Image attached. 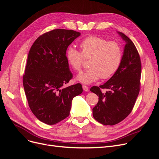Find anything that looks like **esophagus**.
Masks as SVG:
<instances>
[{"instance_id":"1","label":"esophagus","mask_w":159,"mask_h":159,"mask_svg":"<svg viewBox=\"0 0 159 159\" xmlns=\"http://www.w3.org/2000/svg\"><path fill=\"white\" fill-rule=\"evenodd\" d=\"M82 88H83V89H84L85 91H89V88L88 87L87 85H82Z\"/></svg>"}]
</instances>
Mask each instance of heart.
<instances>
[{
	"label": "heart",
	"instance_id": "1",
	"mask_svg": "<svg viewBox=\"0 0 159 159\" xmlns=\"http://www.w3.org/2000/svg\"><path fill=\"white\" fill-rule=\"evenodd\" d=\"M81 53L73 47L67 50L68 64L75 71L82 68L84 57L89 58L90 68L81 72L77 80L84 84L97 81L100 77L108 79L115 74L123 58L121 46L115 41H107L103 38L89 36L80 42Z\"/></svg>",
	"mask_w": 159,
	"mask_h": 159
}]
</instances>
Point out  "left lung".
Segmentation results:
<instances>
[{"label":"left lung","mask_w":159,"mask_h":159,"mask_svg":"<svg viewBox=\"0 0 159 159\" xmlns=\"http://www.w3.org/2000/svg\"><path fill=\"white\" fill-rule=\"evenodd\" d=\"M125 42L121 63L115 74L103 85L93 86L90 91L99 97L93 108V116L105 125H114L131 112L140 91L141 62L133 42L122 32ZM102 89L108 91L103 93Z\"/></svg>","instance_id":"1"}]
</instances>
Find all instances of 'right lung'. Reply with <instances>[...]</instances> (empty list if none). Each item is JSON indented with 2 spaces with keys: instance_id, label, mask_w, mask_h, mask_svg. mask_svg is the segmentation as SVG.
<instances>
[{
  "instance_id": "obj_1",
  "label": "right lung",
  "mask_w": 159,
  "mask_h": 159,
  "mask_svg": "<svg viewBox=\"0 0 159 159\" xmlns=\"http://www.w3.org/2000/svg\"><path fill=\"white\" fill-rule=\"evenodd\" d=\"M81 34L55 29L43 34L28 53L23 85L28 105L40 121L54 125L69 116L72 99L82 93L80 84L63 88L73 78L66 50Z\"/></svg>"
}]
</instances>
